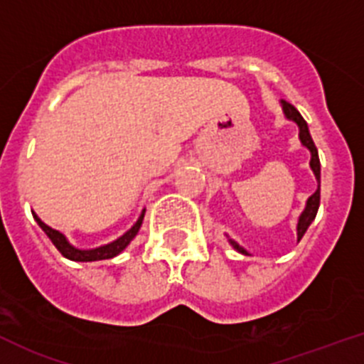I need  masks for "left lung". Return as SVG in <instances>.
<instances>
[{
	"instance_id": "left-lung-1",
	"label": "left lung",
	"mask_w": 364,
	"mask_h": 364,
	"mask_svg": "<svg viewBox=\"0 0 364 364\" xmlns=\"http://www.w3.org/2000/svg\"><path fill=\"white\" fill-rule=\"evenodd\" d=\"M281 107H283L284 117H287V119H290V121H294V123H296V125L299 127L301 145L306 146V149L310 150V168H312L314 176H316V179H317V190L309 198V201H306V206H304V210L301 212V215H299V221H297V241H301V237H303V235H304V232L309 230L310 223H312L314 219H316L317 208H319V199H321V163H319V154H317L316 145H314V141H312V136H310V132H309V125H306V121H304L303 116H301V114L297 112L296 107L288 103V101L281 100ZM228 241H230V245L237 252H241V254H248V252L245 250V248L241 247V245L235 243L234 239H228Z\"/></svg>"
}]
</instances>
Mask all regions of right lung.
I'll use <instances>...</instances> for the list:
<instances>
[{"label":"right lung","instance_id":"1","mask_svg":"<svg viewBox=\"0 0 364 364\" xmlns=\"http://www.w3.org/2000/svg\"><path fill=\"white\" fill-rule=\"evenodd\" d=\"M32 215H34V219L38 221L39 227H41V230H43L45 234L48 235V239H50L52 243H54V247L61 252V255H65V257L70 261H83L85 263V261L112 259V257H116L117 254H121V252L125 250V248L130 245V241H132V239L137 235L139 228H141L143 218H145V210L141 212L139 219L134 223V227L130 228V230H127L125 234L121 235V237H117L116 241H112V243L103 245V247L90 248V250H81V248L72 247V245L68 243V239L65 237L60 230H54V228H50L48 225H45V223L41 221V219H39L34 212H32Z\"/></svg>","mask_w":364,"mask_h":364}]
</instances>
